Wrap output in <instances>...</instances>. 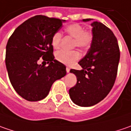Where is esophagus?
Segmentation results:
<instances>
[{
    "instance_id": "34e87169",
    "label": "esophagus",
    "mask_w": 131,
    "mask_h": 131,
    "mask_svg": "<svg viewBox=\"0 0 131 131\" xmlns=\"http://www.w3.org/2000/svg\"><path fill=\"white\" fill-rule=\"evenodd\" d=\"M69 71H70V68H68V67H67V68H66V72H67V73H69Z\"/></svg>"
}]
</instances>
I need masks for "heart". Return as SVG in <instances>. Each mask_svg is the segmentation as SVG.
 <instances>
[{
	"label": "heart",
	"instance_id": "obj_1",
	"mask_svg": "<svg viewBox=\"0 0 131 131\" xmlns=\"http://www.w3.org/2000/svg\"><path fill=\"white\" fill-rule=\"evenodd\" d=\"M66 33L71 37L75 38L74 45L80 48H87L90 46L93 41V34L90 31H86L82 25L78 23H73L68 25L65 28ZM62 35L60 32H56L52 38V45L54 49H58L60 47ZM79 58V54L76 51L66 52L59 51L56 54V58L59 62L71 66Z\"/></svg>",
	"mask_w": 131,
	"mask_h": 131
}]
</instances>
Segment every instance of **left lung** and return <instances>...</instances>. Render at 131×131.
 <instances>
[{"instance_id":"left-lung-1","label":"left lung","mask_w":131,"mask_h":131,"mask_svg":"<svg viewBox=\"0 0 131 131\" xmlns=\"http://www.w3.org/2000/svg\"><path fill=\"white\" fill-rule=\"evenodd\" d=\"M93 19H82L89 22ZM93 41L88 53L79 64L82 70L71 69L76 75V85L69 90L73 103L92 106L101 101L113 87L119 61V49L113 32L103 23L93 22Z\"/></svg>"}]
</instances>
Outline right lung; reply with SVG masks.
<instances>
[{"label": "right lung", "mask_w": 131, "mask_h": 131, "mask_svg": "<svg viewBox=\"0 0 131 131\" xmlns=\"http://www.w3.org/2000/svg\"><path fill=\"white\" fill-rule=\"evenodd\" d=\"M66 20L37 15L14 31L6 47V66L15 91L28 101L47 96L52 84L66 75V67L54 59L52 36ZM41 57L48 67L38 65Z\"/></svg>", "instance_id": "1"}]
</instances>
